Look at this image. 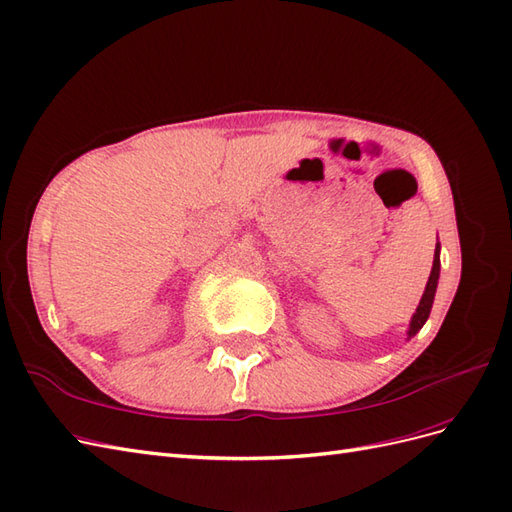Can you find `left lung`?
<instances>
[{"mask_svg":"<svg viewBox=\"0 0 512 512\" xmlns=\"http://www.w3.org/2000/svg\"><path fill=\"white\" fill-rule=\"evenodd\" d=\"M437 280H439V243L435 245V258H433V269L431 275H428V282L424 288V295L420 299V306L416 308V314L411 316V323H409V331H407V338H413L422 329V325L426 323L428 314H431L433 308V299H435V290H437Z\"/></svg>","mask_w":512,"mask_h":512,"instance_id":"obj_1","label":"left lung"}]
</instances>
